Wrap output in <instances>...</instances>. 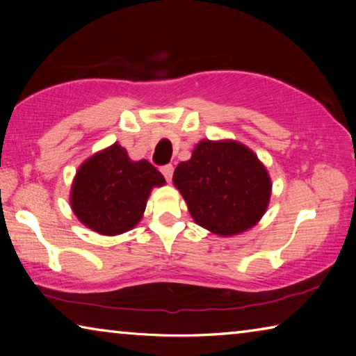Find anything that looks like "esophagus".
Returning <instances> with one entry per match:
<instances>
[{
    "mask_svg": "<svg viewBox=\"0 0 356 356\" xmlns=\"http://www.w3.org/2000/svg\"><path fill=\"white\" fill-rule=\"evenodd\" d=\"M172 171H174V168H172V165H165V166H161V174H163V176H165V179L168 180V182H171V177H172Z\"/></svg>",
    "mask_w": 356,
    "mask_h": 356,
    "instance_id": "esophagus-1",
    "label": "esophagus"
}]
</instances>
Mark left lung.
Returning a JSON list of instances; mask_svg holds the SVG:
<instances>
[{
  "label": "left lung",
  "mask_w": 356,
  "mask_h": 356,
  "mask_svg": "<svg viewBox=\"0 0 356 356\" xmlns=\"http://www.w3.org/2000/svg\"><path fill=\"white\" fill-rule=\"evenodd\" d=\"M172 182L197 225L221 237L256 226L268 207L272 180L257 155L234 140L196 144Z\"/></svg>",
  "instance_id": "1"
}]
</instances>
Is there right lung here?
<instances>
[{
	"label": "right lung",
	"instance_id": "right-lung-1",
	"mask_svg": "<svg viewBox=\"0 0 356 356\" xmlns=\"http://www.w3.org/2000/svg\"><path fill=\"white\" fill-rule=\"evenodd\" d=\"M165 177L147 160L134 161L118 143L94 154L78 168L70 206L84 226L102 236H118L143 218L154 186Z\"/></svg>",
	"mask_w": 356,
	"mask_h": 356
}]
</instances>
